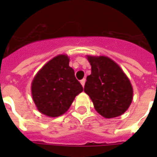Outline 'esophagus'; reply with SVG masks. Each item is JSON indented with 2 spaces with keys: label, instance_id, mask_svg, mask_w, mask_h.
Here are the masks:
<instances>
[{
  "label": "esophagus",
  "instance_id": "1",
  "mask_svg": "<svg viewBox=\"0 0 157 157\" xmlns=\"http://www.w3.org/2000/svg\"><path fill=\"white\" fill-rule=\"evenodd\" d=\"M85 83H86V79L84 78V79H82V80H81V85H82V86H85Z\"/></svg>",
  "mask_w": 157,
  "mask_h": 157
}]
</instances>
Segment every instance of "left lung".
<instances>
[{
  "instance_id": "8db88e82",
  "label": "left lung",
  "mask_w": 157,
  "mask_h": 157,
  "mask_svg": "<svg viewBox=\"0 0 157 157\" xmlns=\"http://www.w3.org/2000/svg\"><path fill=\"white\" fill-rule=\"evenodd\" d=\"M91 74L86 77L84 91L97 112L105 118L122 115L131 104L133 88L122 69L106 56H88Z\"/></svg>"
}]
</instances>
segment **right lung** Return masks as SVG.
<instances>
[{"label": "right lung", "mask_w": 157, "mask_h": 157, "mask_svg": "<svg viewBox=\"0 0 157 157\" xmlns=\"http://www.w3.org/2000/svg\"><path fill=\"white\" fill-rule=\"evenodd\" d=\"M82 91L83 87L69 67V58L65 54L48 62L32 82V95L38 111L50 117L65 113Z\"/></svg>", "instance_id": "add662e5"}]
</instances>
